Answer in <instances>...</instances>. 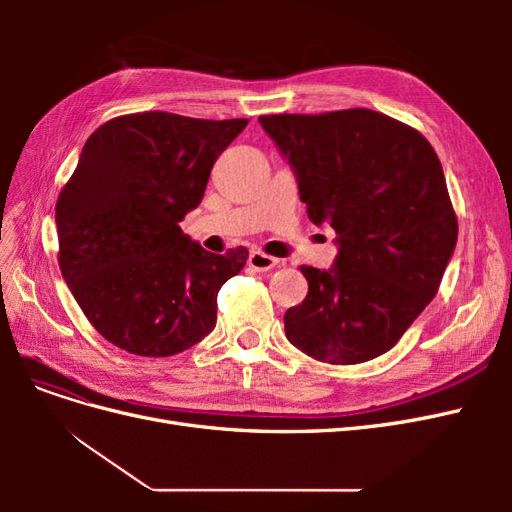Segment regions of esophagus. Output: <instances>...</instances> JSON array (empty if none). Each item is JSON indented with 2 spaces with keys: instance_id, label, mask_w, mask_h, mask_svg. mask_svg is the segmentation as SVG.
Masks as SVG:
<instances>
[{
  "instance_id": "esophagus-1",
  "label": "esophagus",
  "mask_w": 512,
  "mask_h": 512,
  "mask_svg": "<svg viewBox=\"0 0 512 512\" xmlns=\"http://www.w3.org/2000/svg\"><path fill=\"white\" fill-rule=\"evenodd\" d=\"M247 262H250V267L256 269V271H271V269L277 267V258H273L265 252H260V250H252Z\"/></svg>"
}]
</instances>
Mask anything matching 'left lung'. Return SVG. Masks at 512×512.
I'll return each instance as SVG.
<instances>
[{"mask_svg":"<svg viewBox=\"0 0 512 512\" xmlns=\"http://www.w3.org/2000/svg\"><path fill=\"white\" fill-rule=\"evenodd\" d=\"M258 121L294 168L309 220L339 241L333 269L301 267L309 288L284 316L288 342L331 365L376 359L436 297L455 250L457 215L436 151L369 108Z\"/></svg>","mask_w":512,"mask_h":512,"instance_id":"1","label":"left lung"}]
</instances>
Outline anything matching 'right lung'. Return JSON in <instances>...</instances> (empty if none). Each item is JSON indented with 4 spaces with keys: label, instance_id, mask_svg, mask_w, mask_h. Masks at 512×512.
I'll use <instances>...</instances> for the list:
<instances>
[{
    "label": "right lung",
    "instance_id": "right-lung-1",
    "mask_svg": "<svg viewBox=\"0 0 512 512\" xmlns=\"http://www.w3.org/2000/svg\"><path fill=\"white\" fill-rule=\"evenodd\" d=\"M245 126L147 111L106 121L87 138L55 205L57 260L106 342L173 356L213 331L218 292L245 267L247 250L211 254L179 222Z\"/></svg>",
    "mask_w": 512,
    "mask_h": 512
}]
</instances>
